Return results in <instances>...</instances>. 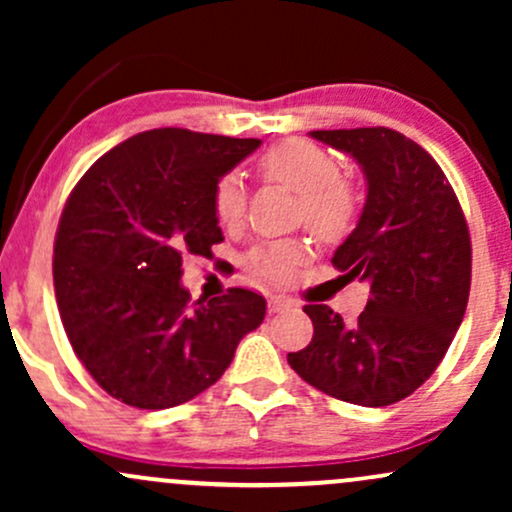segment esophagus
Masks as SVG:
<instances>
[{"label": "esophagus", "instance_id": "esophagus-1", "mask_svg": "<svg viewBox=\"0 0 512 512\" xmlns=\"http://www.w3.org/2000/svg\"><path fill=\"white\" fill-rule=\"evenodd\" d=\"M293 308V301L291 298H284V296H274L269 298V313H284V310Z\"/></svg>", "mask_w": 512, "mask_h": 512}]
</instances>
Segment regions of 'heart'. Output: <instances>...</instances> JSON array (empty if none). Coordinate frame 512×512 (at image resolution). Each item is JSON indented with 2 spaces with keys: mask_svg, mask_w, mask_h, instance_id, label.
Masks as SVG:
<instances>
[{
  "mask_svg": "<svg viewBox=\"0 0 512 512\" xmlns=\"http://www.w3.org/2000/svg\"><path fill=\"white\" fill-rule=\"evenodd\" d=\"M264 180L279 182L301 199V221L325 243H337L358 219V195L342 178L337 158L308 139H286L257 158ZM248 197L236 175H223L214 187V214L221 226L240 228L245 221ZM305 262V248L298 243H264L250 250L248 269L264 281H289Z\"/></svg>",
  "mask_w": 512,
  "mask_h": 512,
  "instance_id": "heart-1",
  "label": "heart"
}]
</instances>
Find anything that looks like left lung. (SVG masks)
Listing matches in <instances>:
<instances>
[{"label":"left lung","mask_w":512,"mask_h":512,"mask_svg":"<svg viewBox=\"0 0 512 512\" xmlns=\"http://www.w3.org/2000/svg\"><path fill=\"white\" fill-rule=\"evenodd\" d=\"M368 182L354 233L332 264L370 284L354 325L330 305H305L313 342L291 368L325 395L387 407L431 378L460 327L472 284V240L462 207L433 156L387 127L317 129Z\"/></svg>","instance_id":"8db88e82"}]
</instances>
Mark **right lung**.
<instances>
[{
	"label": "right lung",
	"instance_id": "right-lung-1",
	"mask_svg": "<svg viewBox=\"0 0 512 512\" xmlns=\"http://www.w3.org/2000/svg\"><path fill=\"white\" fill-rule=\"evenodd\" d=\"M260 139L149 129L76 182L55 236V296L74 354L108 395L137 409L190 402L231 366L264 320L248 289L190 303L182 257L223 233L214 187Z\"/></svg>",
	"mask_w": 512,
	"mask_h": 512
}]
</instances>
